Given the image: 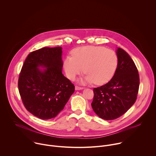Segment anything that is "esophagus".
Segmentation results:
<instances>
[{
    "mask_svg": "<svg viewBox=\"0 0 156 156\" xmlns=\"http://www.w3.org/2000/svg\"><path fill=\"white\" fill-rule=\"evenodd\" d=\"M83 87H82L75 86V90H83Z\"/></svg>",
    "mask_w": 156,
    "mask_h": 156,
    "instance_id": "34e87169",
    "label": "esophagus"
}]
</instances>
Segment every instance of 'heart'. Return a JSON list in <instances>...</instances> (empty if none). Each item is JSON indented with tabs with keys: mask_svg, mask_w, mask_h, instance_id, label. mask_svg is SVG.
Returning a JSON list of instances; mask_svg holds the SVG:
<instances>
[{
	"mask_svg": "<svg viewBox=\"0 0 156 156\" xmlns=\"http://www.w3.org/2000/svg\"><path fill=\"white\" fill-rule=\"evenodd\" d=\"M72 56H66L63 68L70 80L81 73L86 75L80 80L82 83L102 85L110 80L114 75L118 64L115 52L104 47L84 46L73 50Z\"/></svg>",
	"mask_w": 156,
	"mask_h": 156,
	"instance_id": "heart-1",
	"label": "heart"
}]
</instances>
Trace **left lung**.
Listing matches in <instances>:
<instances>
[{
	"label": "left lung",
	"mask_w": 156,
	"mask_h": 156,
	"mask_svg": "<svg viewBox=\"0 0 156 156\" xmlns=\"http://www.w3.org/2000/svg\"><path fill=\"white\" fill-rule=\"evenodd\" d=\"M117 67L107 84L93 89L91 103L94 112L106 120L123 115L135 104L139 90L140 77L136 66L123 49L118 48Z\"/></svg>",
	"instance_id": "left-lung-1"
}]
</instances>
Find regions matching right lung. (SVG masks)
Returning <instances> with one entry per match:
<instances>
[{
    "mask_svg": "<svg viewBox=\"0 0 156 156\" xmlns=\"http://www.w3.org/2000/svg\"><path fill=\"white\" fill-rule=\"evenodd\" d=\"M62 49L43 48L31 52L20 73L22 101L31 114L42 120L55 117L75 91L74 85L62 74Z\"/></svg>",
    "mask_w": 156,
    "mask_h": 156,
    "instance_id": "obj_1",
    "label": "right lung"
}]
</instances>
